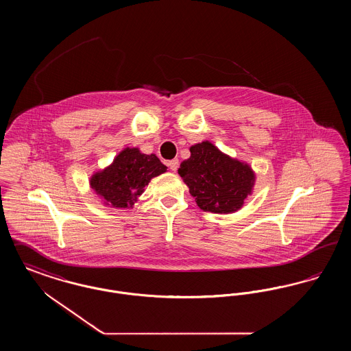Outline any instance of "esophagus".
I'll list each match as a JSON object with an SVG mask.
<instances>
[{"mask_svg": "<svg viewBox=\"0 0 351 351\" xmlns=\"http://www.w3.org/2000/svg\"><path fill=\"white\" fill-rule=\"evenodd\" d=\"M168 167L171 171H176L179 168V160L178 159H172L168 162Z\"/></svg>", "mask_w": 351, "mask_h": 351, "instance_id": "1", "label": "esophagus"}]
</instances>
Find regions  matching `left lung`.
Returning <instances> with one entry per match:
<instances>
[{
	"label": "left lung",
	"mask_w": 351,
	"mask_h": 351,
	"mask_svg": "<svg viewBox=\"0 0 351 351\" xmlns=\"http://www.w3.org/2000/svg\"><path fill=\"white\" fill-rule=\"evenodd\" d=\"M204 212L232 213L251 193L254 173L247 165L222 154L209 142L191 147V158L178 169Z\"/></svg>",
	"instance_id": "1"
}]
</instances>
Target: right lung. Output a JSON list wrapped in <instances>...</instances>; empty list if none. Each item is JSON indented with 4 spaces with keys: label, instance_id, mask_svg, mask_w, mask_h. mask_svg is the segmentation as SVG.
<instances>
[{
    "label": "right lung",
    "instance_id": "add662e5",
    "mask_svg": "<svg viewBox=\"0 0 351 351\" xmlns=\"http://www.w3.org/2000/svg\"><path fill=\"white\" fill-rule=\"evenodd\" d=\"M167 167L154 154H141L138 149H125L113 165L90 179L92 188L116 208L133 206L151 179L166 172Z\"/></svg>",
    "mask_w": 351,
    "mask_h": 351
}]
</instances>
